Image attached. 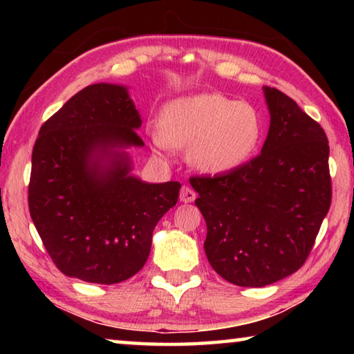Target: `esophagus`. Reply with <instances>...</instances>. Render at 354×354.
<instances>
[{"label": "esophagus", "instance_id": "obj_1", "mask_svg": "<svg viewBox=\"0 0 354 354\" xmlns=\"http://www.w3.org/2000/svg\"><path fill=\"white\" fill-rule=\"evenodd\" d=\"M195 196H196L195 192L190 187H187V185H184L181 192H179V200H181L183 203H192L195 200Z\"/></svg>", "mask_w": 354, "mask_h": 354}]
</instances>
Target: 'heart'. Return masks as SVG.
<instances>
[{"mask_svg":"<svg viewBox=\"0 0 354 354\" xmlns=\"http://www.w3.org/2000/svg\"><path fill=\"white\" fill-rule=\"evenodd\" d=\"M261 139L262 120L256 107L218 92L167 103L160 129L153 133L156 148H189V162L207 175L230 173L248 162Z\"/></svg>","mask_w":354,"mask_h":354,"instance_id":"heart-1","label":"heart"}]
</instances>
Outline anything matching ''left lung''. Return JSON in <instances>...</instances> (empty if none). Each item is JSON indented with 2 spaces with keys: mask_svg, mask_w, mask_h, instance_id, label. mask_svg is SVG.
<instances>
[{
  "mask_svg": "<svg viewBox=\"0 0 354 354\" xmlns=\"http://www.w3.org/2000/svg\"><path fill=\"white\" fill-rule=\"evenodd\" d=\"M263 97L270 128L261 154L230 173L190 178L207 226V261L242 287L295 273L331 206L325 131L278 88L266 86Z\"/></svg>",
  "mask_w": 354,
  "mask_h": 354,
  "instance_id": "1",
  "label": "left lung"
}]
</instances>
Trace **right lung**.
Wrapping results in <instances>:
<instances>
[{"mask_svg": "<svg viewBox=\"0 0 354 354\" xmlns=\"http://www.w3.org/2000/svg\"><path fill=\"white\" fill-rule=\"evenodd\" d=\"M128 87L92 84L41 124L32 149L29 212L64 274L115 284L145 266L154 226L181 184L134 176L127 148L143 147Z\"/></svg>", "mask_w": 354, "mask_h": 354, "instance_id": "add662e5", "label": "right lung"}]
</instances>
